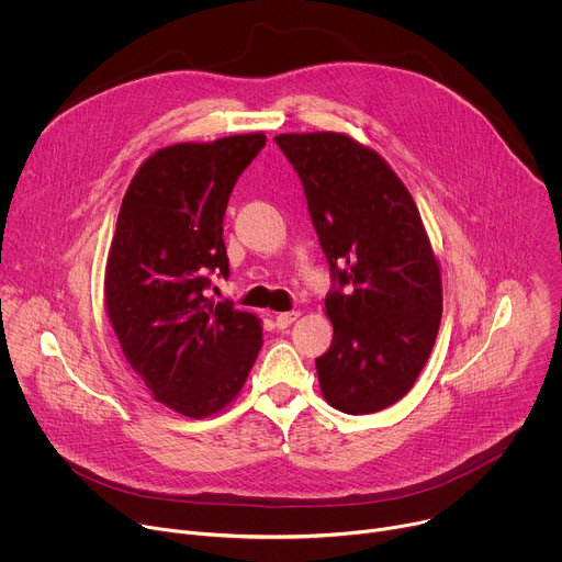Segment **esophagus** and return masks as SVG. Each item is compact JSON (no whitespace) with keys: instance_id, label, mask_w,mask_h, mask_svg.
I'll return each mask as SVG.
<instances>
[{"instance_id":"esophagus-1","label":"esophagus","mask_w":562,"mask_h":562,"mask_svg":"<svg viewBox=\"0 0 562 562\" xmlns=\"http://www.w3.org/2000/svg\"><path fill=\"white\" fill-rule=\"evenodd\" d=\"M297 311H284V313H278L276 315V327L278 329H286L289 325H293L295 323V319H297Z\"/></svg>"}]
</instances>
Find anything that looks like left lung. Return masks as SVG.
Returning <instances> with one entry per match:
<instances>
[{"instance_id": "1", "label": "left lung", "mask_w": 562, "mask_h": 562, "mask_svg": "<svg viewBox=\"0 0 562 562\" xmlns=\"http://www.w3.org/2000/svg\"><path fill=\"white\" fill-rule=\"evenodd\" d=\"M276 144L300 176L334 280L319 389L345 414H375L414 386L442 317L440 267L418 206L384 159L349 135L284 133Z\"/></svg>"}]
</instances>
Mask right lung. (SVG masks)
Masks as SVG:
<instances>
[{"label":"right lung","instance_id":"1","mask_svg":"<svg viewBox=\"0 0 562 562\" xmlns=\"http://www.w3.org/2000/svg\"><path fill=\"white\" fill-rule=\"evenodd\" d=\"M262 133L153 153L124 193L104 302L126 362L157 403L206 418L239 393L262 349L254 313L213 302L228 278L222 220L228 195L265 148Z\"/></svg>","mask_w":562,"mask_h":562}]
</instances>
